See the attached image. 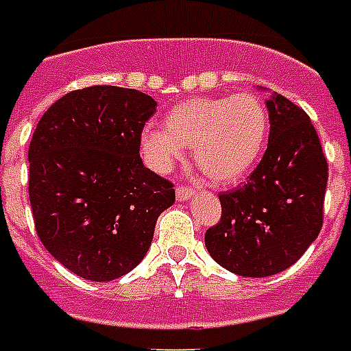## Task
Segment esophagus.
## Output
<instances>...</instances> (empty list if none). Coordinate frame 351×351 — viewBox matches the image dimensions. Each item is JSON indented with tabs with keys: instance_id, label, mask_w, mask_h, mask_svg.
Returning <instances> with one entry per match:
<instances>
[{
	"instance_id": "esophagus-1",
	"label": "esophagus",
	"mask_w": 351,
	"mask_h": 351,
	"mask_svg": "<svg viewBox=\"0 0 351 351\" xmlns=\"http://www.w3.org/2000/svg\"><path fill=\"white\" fill-rule=\"evenodd\" d=\"M195 195V191L187 185H180V187L176 189V196H178V200H189L191 196Z\"/></svg>"
}]
</instances>
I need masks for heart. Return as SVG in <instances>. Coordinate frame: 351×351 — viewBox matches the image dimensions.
Wrapping results in <instances>:
<instances>
[{
	"instance_id": "1",
	"label": "heart",
	"mask_w": 351,
	"mask_h": 351,
	"mask_svg": "<svg viewBox=\"0 0 351 351\" xmlns=\"http://www.w3.org/2000/svg\"><path fill=\"white\" fill-rule=\"evenodd\" d=\"M270 119L265 101L253 92L219 98H191L168 111L164 130L141 132V151L155 171H168L193 149L196 166L221 187L250 176L265 153Z\"/></svg>"
}]
</instances>
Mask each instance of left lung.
Masks as SVG:
<instances>
[{"mask_svg":"<svg viewBox=\"0 0 351 351\" xmlns=\"http://www.w3.org/2000/svg\"><path fill=\"white\" fill-rule=\"evenodd\" d=\"M270 134L247 183L221 193V219L206 230L210 255L238 276L265 278L295 265L323 225L327 158L304 109L267 101Z\"/></svg>","mask_w":351,"mask_h":351,"instance_id":"1","label":"left lung"}]
</instances>
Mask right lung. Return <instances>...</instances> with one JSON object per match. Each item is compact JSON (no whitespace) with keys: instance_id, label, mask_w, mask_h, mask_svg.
<instances>
[{"instance_id":"1","label":"right lung","mask_w":351,"mask_h":351,"mask_svg":"<svg viewBox=\"0 0 351 351\" xmlns=\"http://www.w3.org/2000/svg\"><path fill=\"white\" fill-rule=\"evenodd\" d=\"M156 101L94 84L45 111L32 136L29 204L39 240L73 274L111 282L145 257L173 183L143 166L141 132Z\"/></svg>"}]
</instances>
